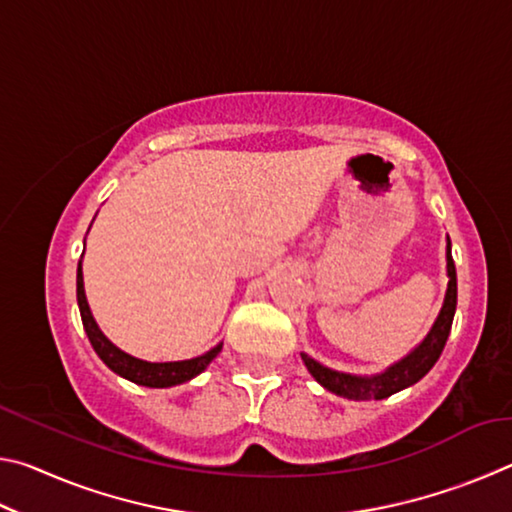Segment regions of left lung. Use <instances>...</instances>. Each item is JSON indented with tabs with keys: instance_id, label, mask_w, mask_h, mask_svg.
<instances>
[{
	"instance_id": "left-lung-1",
	"label": "left lung",
	"mask_w": 512,
	"mask_h": 512,
	"mask_svg": "<svg viewBox=\"0 0 512 512\" xmlns=\"http://www.w3.org/2000/svg\"><path fill=\"white\" fill-rule=\"evenodd\" d=\"M447 293L443 309L436 318V323L431 325L429 334L424 336L418 348H413L404 359H400L393 366H388L379 375L359 377L348 375V372H339L323 366L316 359H311L309 354L302 352L300 357L305 361L307 370L311 372L320 386L327 388L329 393H336L345 397V400L354 402H370V400H384L393 393H400L404 388L413 386L415 381H420L427 372L436 366V361L443 354V348L447 343L449 329H452V320L456 314V266L452 259V241L447 237Z\"/></svg>"
}]
</instances>
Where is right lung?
<instances>
[{"mask_svg": "<svg viewBox=\"0 0 512 512\" xmlns=\"http://www.w3.org/2000/svg\"><path fill=\"white\" fill-rule=\"evenodd\" d=\"M76 300H79L85 334H88L94 352L99 354V359L106 363L112 372H117L119 377L133 381V384L149 386V388H169V386L185 384V381L201 375V372L210 366L212 359L223 348V343H219L214 345L210 352L201 354V357L185 359V361H167V363L142 361L137 357H131V354H126L124 350H119L115 343L106 339V334L101 332L97 320L92 316L88 298H85V289H83L81 262H79V271H76Z\"/></svg>", "mask_w": 512, "mask_h": 512, "instance_id": "obj_1", "label": "right lung"}]
</instances>
